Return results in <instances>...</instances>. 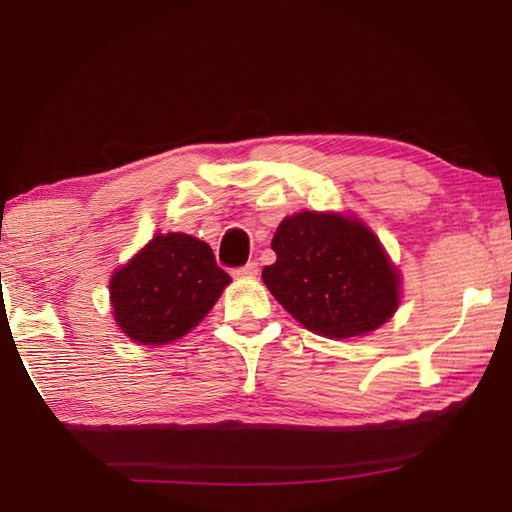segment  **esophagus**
Returning <instances> with one entry per match:
<instances>
[{
	"instance_id": "34e87169",
	"label": "esophagus",
	"mask_w": 512,
	"mask_h": 512,
	"mask_svg": "<svg viewBox=\"0 0 512 512\" xmlns=\"http://www.w3.org/2000/svg\"><path fill=\"white\" fill-rule=\"evenodd\" d=\"M233 275H235L237 279H253V277L257 275V264H255V262H248L246 266L233 270Z\"/></svg>"
}]
</instances>
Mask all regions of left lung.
<instances>
[{
  "mask_svg": "<svg viewBox=\"0 0 512 512\" xmlns=\"http://www.w3.org/2000/svg\"><path fill=\"white\" fill-rule=\"evenodd\" d=\"M270 246L277 262L262 270L264 284L306 330L343 341L378 330L398 310L400 270L356 215H288Z\"/></svg>",
  "mask_w": 512,
  "mask_h": 512,
  "instance_id": "1",
  "label": "left lung"
}]
</instances>
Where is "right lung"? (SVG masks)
<instances>
[{"label":"right lung","mask_w":512,"mask_h":512,"mask_svg":"<svg viewBox=\"0 0 512 512\" xmlns=\"http://www.w3.org/2000/svg\"><path fill=\"white\" fill-rule=\"evenodd\" d=\"M231 284L211 246L187 233H156L110 279L112 314L138 345L189 334Z\"/></svg>","instance_id":"1"}]
</instances>
